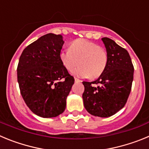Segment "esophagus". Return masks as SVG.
Returning a JSON list of instances; mask_svg holds the SVG:
<instances>
[{
    "label": "esophagus",
    "instance_id": "esophagus-1",
    "mask_svg": "<svg viewBox=\"0 0 149 149\" xmlns=\"http://www.w3.org/2000/svg\"><path fill=\"white\" fill-rule=\"evenodd\" d=\"M74 82L75 83H80L81 82V80H79L78 78H77V77H74Z\"/></svg>",
    "mask_w": 149,
    "mask_h": 149
}]
</instances>
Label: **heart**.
<instances>
[{"label":"heart","mask_w":149,"mask_h":149,"mask_svg":"<svg viewBox=\"0 0 149 149\" xmlns=\"http://www.w3.org/2000/svg\"><path fill=\"white\" fill-rule=\"evenodd\" d=\"M60 59L68 71H72L79 64L80 66L72 72L73 75L79 77H99L107 63V54L104 49L82 39L73 41L68 49L60 51Z\"/></svg>","instance_id":"b5f03b06"}]
</instances>
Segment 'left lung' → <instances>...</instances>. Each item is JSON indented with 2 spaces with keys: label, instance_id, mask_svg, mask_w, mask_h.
<instances>
[{
  "label": "left lung",
  "instance_id": "left-lung-1",
  "mask_svg": "<svg viewBox=\"0 0 149 149\" xmlns=\"http://www.w3.org/2000/svg\"><path fill=\"white\" fill-rule=\"evenodd\" d=\"M107 54L104 71L93 82L84 81V107L95 116L110 117L125 106L131 90L134 66L128 52L113 40L102 38Z\"/></svg>",
  "mask_w": 149,
  "mask_h": 149
}]
</instances>
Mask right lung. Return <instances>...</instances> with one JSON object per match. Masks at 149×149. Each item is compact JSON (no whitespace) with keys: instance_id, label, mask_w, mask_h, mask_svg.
<instances>
[{"instance_id":"1","label":"right lung","mask_w":149,"mask_h":149,"mask_svg":"<svg viewBox=\"0 0 149 149\" xmlns=\"http://www.w3.org/2000/svg\"><path fill=\"white\" fill-rule=\"evenodd\" d=\"M63 36L48 33L29 45L19 58L17 76L21 94L30 110L42 118L63 113L74 79L60 59Z\"/></svg>"}]
</instances>
